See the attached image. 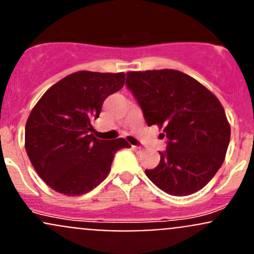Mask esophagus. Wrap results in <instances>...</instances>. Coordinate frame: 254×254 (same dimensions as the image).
Segmentation results:
<instances>
[{
  "instance_id": "obj_1",
  "label": "esophagus",
  "mask_w": 254,
  "mask_h": 254,
  "mask_svg": "<svg viewBox=\"0 0 254 254\" xmlns=\"http://www.w3.org/2000/svg\"><path fill=\"white\" fill-rule=\"evenodd\" d=\"M132 149L137 153H142V147H140V146H132Z\"/></svg>"
}]
</instances>
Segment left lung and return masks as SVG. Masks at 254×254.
Returning <instances> with one entry per match:
<instances>
[{
	"instance_id": "obj_1",
	"label": "left lung",
	"mask_w": 254,
	"mask_h": 254,
	"mask_svg": "<svg viewBox=\"0 0 254 254\" xmlns=\"http://www.w3.org/2000/svg\"><path fill=\"white\" fill-rule=\"evenodd\" d=\"M148 127H163L167 149L146 175L172 196H189L217 174L230 142V125L218 98L191 76L173 69L127 73Z\"/></svg>"
}]
</instances>
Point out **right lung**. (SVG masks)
Returning <instances> with one entry per match:
<instances>
[{
  "mask_svg": "<svg viewBox=\"0 0 254 254\" xmlns=\"http://www.w3.org/2000/svg\"><path fill=\"white\" fill-rule=\"evenodd\" d=\"M125 84L124 73L76 71L50 87L25 125V149L40 178L53 190L79 196L102 183L124 138L100 140L92 122L105 100Z\"/></svg>",
  "mask_w": 254,
  "mask_h": 254,
  "instance_id": "right-lung-1",
  "label": "right lung"
}]
</instances>
